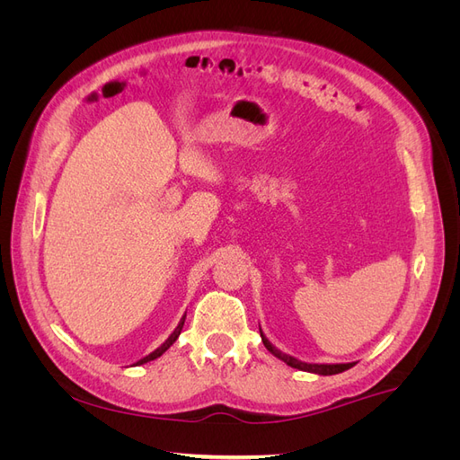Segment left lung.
Wrapping results in <instances>:
<instances>
[{
  "mask_svg": "<svg viewBox=\"0 0 460 460\" xmlns=\"http://www.w3.org/2000/svg\"><path fill=\"white\" fill-rule=\"evenodd\" d=\"M259 330H261V328H259ZM261 340H262L264 347H267V349H269L274 357H278L280 360H284L286 365H289L291 368H297V370L313 372V374H320V376H332V374H340V372H343V370H347V368H351V367L355 365V363H340V365H314V363H303V360H299V358H296V357H291V355H286V353H282L280 349H276V347L267 340V336H264L262 330H261Z\"/></svg>",
  "mask_w": 460,
  "mask_h": 460,
  "instance_id": "8db88e82",
  "label": "left lung"
}]
</instances>
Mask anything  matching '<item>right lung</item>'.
I'll return each mask as SVG.
<instances>
[{
    "instance_id": "add662e5",
    "label": "right lung",
    "mask_w": 460,
    "mask_h": 460,
    "mask_svg": "<svg viewBox=\"0 0 460 460\" xmlns=\"http://www.w3.org/2000/svg\"><path fill=\"white\" fill-rule=\"evenodd\" d=\"M184 320H186V314L182 316V320H180V323H178V326L174 328V332L171 333V336L169 338H166L164 340V343L163 345H159L157 347V349L155 351H153V353H149L147 357H144V358H140V360H137V363L136 365H146V363H149V360H155V358H159L166 349H169V347L178 340V336H180V332H182V328H184Z\"/></svg>"
}]
</instances>
